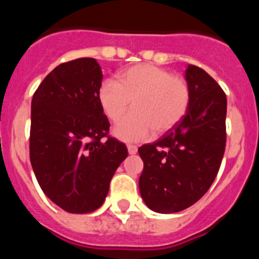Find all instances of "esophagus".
Wrapping results in <instances>:
<instances>
[{
	"label": "esophagus",
	"instance_id": "1",
	"mask_svg": "<svg viewBox=\"0 0 259 259\" xmlns=\"http://www.w3.org/2000/svg\"><path fill=\"white\" fill-rule=\"evenodd\" d=\"M127 149H128V153H130V154H136L137 153L136 145H131V144H130V145H127Z\"/></svg>",
	"mask_w": 259,
	"mask_h": 259
}]
</instances>
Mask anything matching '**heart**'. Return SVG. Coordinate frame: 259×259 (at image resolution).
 Wrapping results in <instances>:
<instances>
[{
	"label": "heart",
	"mask_w": 259,
	"mask_h": 259,
	"mask_svg": "<svg viewBox=\"0 0 259 259\" xmlns=\"http://www.w3.org/2000/svg\"><path fill=\"white\" fill-rule=\"evenodd\" d=\"M98 104L111 122H118L114 136L123 141H141L152 135L164 134L185 116L191 104V91L184 79L153 65H136L104 80L98 88Z\"/></svg>",
	"instance_id": "1"
}]
</instances>
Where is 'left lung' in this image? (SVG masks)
Here are the masks:
<instances>
[{
	"label": "left lung",
	"instance_id": "8db88e82",
	"mask_svg": "<svg viewBox=\"0 0 259 259\" xmlns=\"http://www.w3.org/2000/svg\"><path fill=\"white\" fill-rule=\"evenodd\" d=\"M191 104L184 118L153 144L139 148L141 198L161 214L182 211L209 191L226 148L227 98L197 66L185 68Z\"/></svg>",
	"mask_w": 259,
	"mask_h": 259
}]
</instances>
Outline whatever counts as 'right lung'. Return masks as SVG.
<instances>
[{"label":"right lung","mask_w":259,"mask_h":259,"mask_svg":"<svg viewBox=\"0 0 259 259\" xmlns=\"http://www.w3.org/2000/svg\"><path fill=\"white\" fill-rule=\"evenodd\" d=\"M101 66L79 58L57 66L31 104L29 158L41 189L72 214L97 210L127 148L107 136L110 123L98 104Z\"/></svg>","instance_id":"right-lung-1"}]
</instances>
